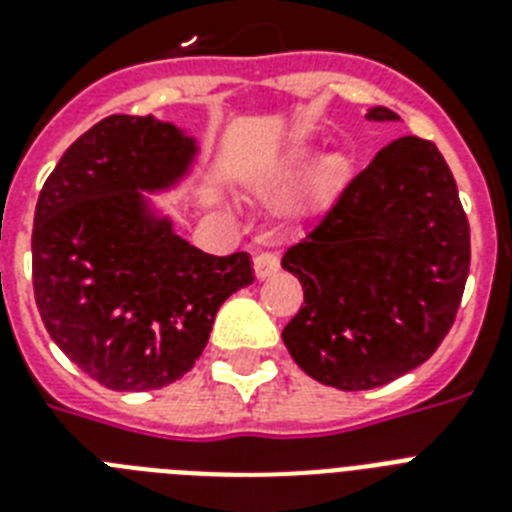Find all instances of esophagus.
Instances as JSON below:
<instances>
[{"label":"esophagus","mask_w":512,"mask_h":512,"mask_svg":"<svg viewBox=\"0 0 512 512\" xmlns=\"http://www.w3.org/2000/svg\"><path fill=\"white\" fill-rule=\"evenodd\" d=\"M279 271V257L273 252H257L255 255V276L257 279H268Z\"/></svg>","instance_id":"obj_1"}]
</instances>
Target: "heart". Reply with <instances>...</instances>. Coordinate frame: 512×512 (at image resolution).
<instances>
[{"instance_id": "b5f03b06", "label": "heart", "mask_w": 512, "mask_h": 512, "mask_svg": "<svg viewBox=\"0 0 512 512\" xmlns=\"http://www.w3.org/2000/svg\"><path fill=\"white\" fill-rule=\"evenodd\" d=\"M311 169L314 170L313 173ZM308 171L312 175L308 176V180H305L295 193H292V199H289L287 204V215H324V212L340 199V193L345 191V185H348V156L329 154L319 162V148L311 146V143H300V146H292L289 151L276 156L268 167H263V170L249 177V188H252L257 196L271 199V196H279V193L289 191L297 180H303V175H307Z\"/></svg>"}]
</instances>
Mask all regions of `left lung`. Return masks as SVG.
<instances>
[{
  "label": "left lung",
  "mask_w": 512,
  "mask_h": 512,
  "mask_svg": "<svg viewBox=\"0 0 512 512\" xmlns=\"http://www.w3.org/2000/svg\"><path fill=\"white\" fill-rule=\"evenodd\" d=\"M366 119L398 122L382 106ZM281 265L305 295L281 340L313 380L372 390L425 364L452 329L470 268L468 217L444 156L430 140H393Z\"/></svg>",
  "instance_id": "left-lung-1"
}]
</instances>
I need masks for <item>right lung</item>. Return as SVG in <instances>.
I'll return each mask as SVG.
<instances>
[{
    "instance_id": "1",
    "label": "right lung",
    "mask_w": 512,
    "mask_h": 512,
    "mask_svg": "<svg viewBox=\"0 0 512 512\" xmlns=\"http://www.w3.org/2000/svg\"><path fill=\"white\" fill-rule=\"evenodd\" d=\"M199 156L180 124L116 114L68 146L39 193L31 260L44 327L111 390L180 380L220 305L255 281L247 252H201L156 201L188 185Z\"/></svg>"
}]
</instances>
